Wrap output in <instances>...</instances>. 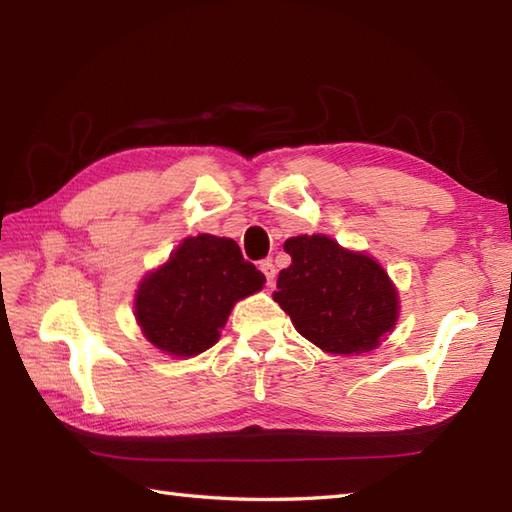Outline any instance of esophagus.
<instances>
[{
  "label": "esophagus",
  "instance_id": "esophagus-1",
  "mask_svg": "<svg viewBox=\"0 0 512 512\" xmlns=\"http://www.w3.org/2000/svg\"><path fill=\"white\" fill-rule=\"evenodd\" d=\"M259 270H262V273H264V277H266V281H268V286H273L275 275H277V270H275L273 259H264V262L259 264Z\"/></svg>",
  "mask_w": 512,
  "mask_h": 512
}]
</instances>
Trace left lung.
I'll use <instances>...</instances> for the list:
<instances>
[{"label": "left lung", "mask_w": 512, "mask_h": 512, "mask_svg": "<svg viewBox=\"0 0 512 512\" xmlns=\"http://www.w3.org/2000/svg\"><path fill=\"white\" fill-rule=\"evenodd\" d=\"M284 250L273 299L297 332L323 352L363 354L380 345L398 319V292L376 259L328 235H297Z\"/></svg>", "instance_id": "8db88e82"}]
</instances>
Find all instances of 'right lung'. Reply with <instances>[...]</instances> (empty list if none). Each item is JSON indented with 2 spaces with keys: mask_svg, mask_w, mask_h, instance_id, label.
<instances>
[{
  "mask_svg": "<svg viewBox=\"0 0 512 512\" xmlns=\"http://www.w3.org/2000/svg\"><path fill=\"white\" fill-rule=\"evenodd\" d=\"M266 277L228 237L182 239L167 264L140 281L134 303L145 339L171 356H195L220 339L233 306Z\"/></svg>",
  "mask_w": 512,
  "mask_h": 512,
  "instance_id": "add662e5",
  "label": "right lung"
}]
</instances>
